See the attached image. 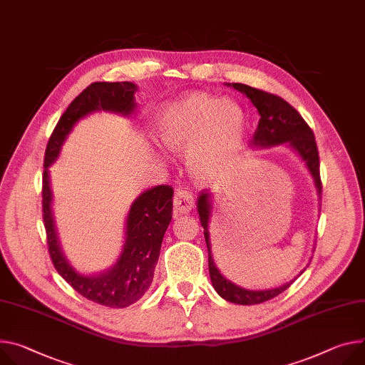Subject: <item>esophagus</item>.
Returning a JSON list of instances; mask_svg holds the SVG:
<instances>
[{
  "label": "esophagus",
  "mask_w": 365,
  "mask_h": 365,
  "mask_svg": "<svg viewBox=\"0 0 365 365\" xmlns=\"http://www.w3.org/2000/svg\"><path fill=\"white\" fill-rule=\"evenodd\" d=\"M193 208V196L186 189H178L173 196V210L176 214H187Z\"/></svg>",
  "instance_id": "obj_1"
}]
</instances>
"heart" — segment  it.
Returning <instances> with one entry per match:
<instances>
[{"label":"heart","mask_w":365,"mask_h":365,"mask_svg":"<svg viewBox=\"0 0 365 365\" xmlns=\"http://www.w3.org/2000/svg\"><path fill=\"white\" fill-rule=\"evenodd\" d=\"M157 137L164 148L189 153L196 179L211 182L240 154L246 138L243 110L208 93H190L157 115Z\"/></svg>","instance_id":"obj_1"}]
</instances>
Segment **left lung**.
I'll list each match as a JSON object with an SVG mask.
<instances>
[{
    "instance_id": "8db88e82",
    "label": "left lung",
    "mask_w": 365,
    "mask_h": 365,
    "mask_svg": "<svg viewBox=\"0 0 365 365\" xmlns=\"http://www.w3.org/2000/svg\"><path fill=\"white\" fill-rule=\"evenodd\" d=\"M227 86H233L236 90L246 94L260 115L257 128L255 130L253 138L250 140V147L264 148V147H274V145L288 143V145L292 150H295L298 155L306 161L307 169L314 179L317 193L320 195L322 180H320V170H319L320 164H319L317 144H316V138L312 128L302 118V115L298 113L288 102H285L282 97L277 94L263 91L242 83H233ZM211 210H212V192L202 190L200 197H197V214H200V220L204 227L205 242L208 247L210 277H211L212 287L224 298V300L235 304H242V306L260 304L284 292L295 281L292 279L272 289L252 291V289L242 288L228 281L225 277H222L215 267L212 253H211V243H210V233H208ZM303 272L304 269L300 274Z\"/></svg>"
}]
</instances>
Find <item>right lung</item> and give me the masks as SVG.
I'll list each match as a JSON object with an SVG mask.
<instances>
[{
    "mask_svg": "<svg viewBox=\"0 0 365 365\" xmlns=\"http://www.w3.org/2000/svg\"><path fill=\"white\" fill-rule=\"evenodd\" d=\"M137 86L129 81H98L84 88L59 118L48 141L42 178V211L49 256L58 274L90 302L112 309H123L138 302L151 287L160 256L161 242L172 221L173 187L158 185L143 192L132 202L126 224L125 243L116 263L98 275L78 274L61 250L53 215L49 165H52L74 125L91 112L106 110L129 116L135 109Z\"/></svg>",
    "mask_w": 365,
    "mask_h": 365,
    "instance_id": "add662e5",
    "label": "right lung"
}]
</instances>
